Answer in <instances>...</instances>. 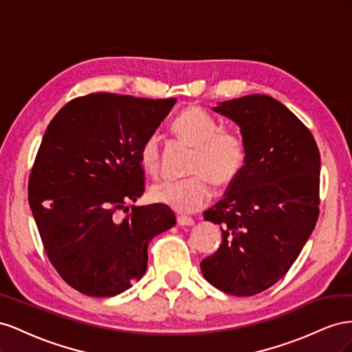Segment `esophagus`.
Instances as JSON below:
<instances>
[{"label": "esophagus", "instance_id": "obj_1", "mask_svg": "<svg viewBox=\"0 0 352 352\" xmlns=\"http://www.w3.org/2000/svg\"><path fill=\"white\" fill-rule=\"evenodd\" d=\"M177 223H178V226H193L195 224V221H193V218H190V217H186V215H179V217H177Z\"/></svg>", "mask_w": 352, "mask_h": 352}]
</instances>
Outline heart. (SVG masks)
<instances>
[{"label":"heart","mask_w":352,"mask_h":352,"mask_svg":"<svg viewBox=\"0 0 352 352\" xmlns=\"http://www.w3.org/2000/svg\"><path fill=\"white\" fill-rule=\"evenodd\" d=\"M173 133L186 144L195 147V155L183 179H162L150 187V197L177 212H195L209 204L212 183L218 188L232 186L245 165L243 138L232 129H221L217 120L197 106H188L177 115ZM138 162L150 175L160 166V138L148 135L138 150Z\"/></svg>","instance_id":"obj_1"}]
</instances>
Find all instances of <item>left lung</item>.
I'll list each match as a JSON object with an SVG mask.
<instances>
[{
    "mask_svg": "<svg viewBox=\"0 0 352 352\" xmlns=\"http://www.w3.org/2000/svg\"><path fill=\"white\" fill-rule=\"evenodd\" d=\"M240 126L246 157L224 199L204 212L223 242L200 268L217 289L252 296L299 256L320 214V152L309 129L276 98L250 94L217 106Z\"/></svg>",
    "mask_w": 352,
    "mask_h": 352,
    "instance_id": "obj_1",
    "label": "left lung"
}]
</instances>
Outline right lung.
<instances>
[{
  "label": "right lung",
  "instance_id": "add662e5",
  "mask_svg": "<svg viewBox=\"0 0 352 352\" xmlns=\"http://www.w3.org/2000/svg\"><path fill=\"white\" fill-rule=\"evenodd\" d=\"M175 102L93 93L48 124L28 199L50 263L78 292L103 298L131 287L146 273L150 240L175 226L166 205L116 217L144 193L138 150Z\"/></svg>",
  "mask_w": 352,
  "mask_h": 352
}]
</instances>
